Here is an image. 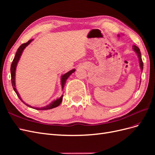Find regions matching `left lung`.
I'll return each instance as SVG.
<instances>
[{"label": "left lung", "mask_w": 155, "mask_h": 155, "mask_svg": "<svg viewBox=\"0 0 155 155\" xmlns=\"http://www.w3.org/2000/svg\"><path fill=\"white\" fill-rule=\"evenodd\" d=\"M118 37H120V35H118ZM133 49L134 50V51H135V52L137 53V54L138 55V59H139L140 67V68H141V71H142L143 68V63L142 59V58H141V53H140V50L137 47V46H135V45L133 46Z\"/></svg>", "instance_id": "8db88e82"}]
</instances>
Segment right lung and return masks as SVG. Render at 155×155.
<instances>
[{"label":"right lung","instance_id":"1","mask_svg":"<svg viewBox=\"0 0 155 155\" xmlns=\"http://www.w3.org/2000/svg\"><path fill=\"white\" fill-rule=\"evenodd\" d=\"M32 41H33V39H31V40L28 41L27 43L21 45L19 46V48H18L17 52H16V54H15V57H14V59L13 60V62H12V65H11V68H10L12 87L13 88L14 91H15V93L17 94V95L18 97V98H19V99L21 100V101L22 102L24 103V104L26 105H27L28 107H31V108H32V109H36V110H48V109H53V108L57 107L58 106H59L61 104V101L63 100V95H62L59 98H58V99L55 100H54L53 101H51L50 104L49 105H48L43 107H31L30 105L26 104L25 101H22V100L21 99V97L20 96V94H18V92H17V90L16 89V86H15V71H16L17 66V63H18V61H19V59L21 58V55L22 54L23 50H25V48L27 46H28L30 44V43H31ZM75 70H76L75 69H72L71 70H70L69 72H67L66 74H63V76H61V84L62 90L64 88V87L65 85V84H66V81L67 80V79L68 78V77L70 76V75H71L73 72H75Z\"/></svg>","mask_w":155,"mask_h":155}]
</instances>
